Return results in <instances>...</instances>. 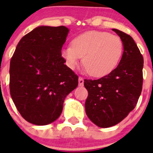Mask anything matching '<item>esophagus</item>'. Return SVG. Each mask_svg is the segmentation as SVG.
Wrapping results in <instances>:
<instances>
[{
  "instance_id": "1",
  "label": "esophagus",
  "mask_w": 153,
  "mask_h": 153,
  "mask_svg": "<svg viewBox=\"0 0 153 153\" xmlns=\"http://www.w3.org/2000/svg\"><path fill=\"white\" fill-rule=\"evenodd\" d=\"M78 81H79V86H83V83H84V80L83 79L81 76H79V79H78Z\"/></svg>"
}]
</instances>
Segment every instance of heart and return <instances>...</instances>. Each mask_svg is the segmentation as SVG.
I'll use <instances>...</instances> for the list:
<instances>
[{"label": "heart", "instance_id": "1", "mask_svg": "<svg viewBox=\"0 0 153 153\" xmlns=\"http://www.w3.org/2000/svg\"><path fill=\"white\" fill-rule=\"evenodd\" d=\"M62 50L67 64L74 69L83 58V64L92 76L110 74L120 63L123 53V42L120 36L102 31H86Z\"/></svg>", "mask_w": 153, "mask_h": 153}]
</instances>
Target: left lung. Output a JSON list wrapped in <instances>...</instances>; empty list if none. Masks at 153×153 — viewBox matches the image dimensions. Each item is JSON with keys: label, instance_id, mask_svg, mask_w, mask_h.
<instances>
[{"label": "left lung", "instance_id": "obj_1", "mask_svg": "<svg viewBox=\"0 0 153 153\" xmlns=\"http://www.w3.org/2000/svg\"><path fill=\"white\" fill-rule=\"evenodd\" d=\"M123 42L120 63L98 79H84L88 91L85 102L87 117L101 128L113 126L128 116L137 104L143 88V57L129 34L113 29Z\"/></svg>", "mask_w": 153, "mask_h": 153}]
</instances>
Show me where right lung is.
I'll return each instance as SVG.
<instances>
[{
	"label": "right lung",
	"mask_w": 153,
	"mask_h": 153,
	"mask_svg": "<svg viewBox=\"0 0 153 153\" xmlns=\"http://www.w3.org/2000/svg\"><path fill=\"white\" fill-rule=\"evenodd\" d=\"M69 33L64 26L35 28L19 41L10 63V93L23 118L37 126L60 117L65 98L78 86L61 50Z\"/></svg>",
	"instance_id": "1"
}]
</instances>
